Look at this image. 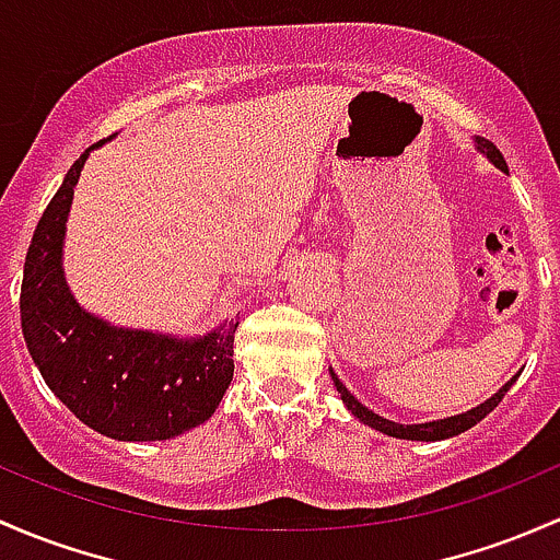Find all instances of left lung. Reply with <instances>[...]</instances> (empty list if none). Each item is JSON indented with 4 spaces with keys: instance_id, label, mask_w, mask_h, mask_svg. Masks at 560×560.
<instances>
[{
    "instance_id": "obj_1",
    "label": "left lung",
    "mask_w": 560,
    "mask_h": 560,
    "mask_svg": "<svg viewBox=\"0 0 560 560\" xmlns=\"http://www.w3.org/2000/svg\"><path fill=\"white\" fill-rule=\"evenodd\" d=\"M478 147H480L482 152H486L488 158H491L493 166L502 168V172H508V163H504L502 152L497 150V144H491V141H488V139H478ZM332 378H335V375H332ZM515 378H517V375H515ZM515 378H513V381H508V384H504L502 388H499V392L493 394L491 399H486V402L478 405V408L467 410V413H462V416H451V419H443V421H429V423H394V421H386V419H381V416H375L373 410L364 408L362 402H357L354 394L346 392V386L340 384L338 378H335V386H338L340 399H343V402H346V408H349L351 413H354L359 421L368 423V427L378 429V432L388 434V438H399V440H427V443H434V440H448V438H456V434L467 432V429H472L475 423L486 419V416L491 413V410L497 408L499 402H502L504 394H508V392H510V386L515 384Z\"/></svg>"
}]
</instances>
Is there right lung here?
Returning <instances> with one entry per match:
<instances>
[{"label":"right lung","mask_w":560,"mask_h":560,"mask_svg":"<svg viewBox=\"0 0 560 560\" xmlns=\"http://www.w3.org/2000/svg\"><path fill=\"white\" fill-rule=\"evenodd\" d=\"M96 141L93 147H98ZM85 150L37 222L23 262L21 327L45 384L112 440H168L198 427L233 381L235 325L201 340L112 327L85 314L61 270V244Z\"/></svg>","instance_id":"obj_1"}]
</instances>
